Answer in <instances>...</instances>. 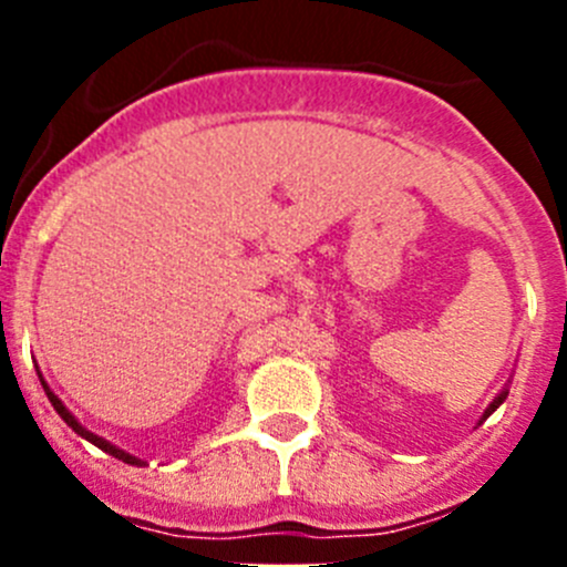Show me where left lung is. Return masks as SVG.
I'll use <instances>...</instances> for the list:
<instances>
[{"mask_svg": "<svg viewBox=\"0 0 567 567\" xmlns=\"http://www.w3.org/2000/svg\"><path fill=\"white\" fill-rule=\"evenodd\" d=\"M507 392H511V390H507V386H505V390H502L499 394H496V398H494V403H491V405H488V409H485V411H483V416H480V422H477V425H483V422H485V420H488V416H491V414H494V411H496V409H499V405H502V403H505V400H507Z\"/></svg>", "mask_w": 567, "mask_h": 567, "instance_id": "obj_1", "label": "left lung"}]
</instances>
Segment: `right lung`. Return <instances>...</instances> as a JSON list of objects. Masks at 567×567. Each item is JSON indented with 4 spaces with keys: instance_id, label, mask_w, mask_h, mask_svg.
Wrapping results in <instances>:
<instances>
[{
    "instance_id": "add662e5",
    "label": "right lung",
    "mask_w": 567,
    "mask_h": 567,
    "mask_svg": "<svg viewBox=\"0 0 567 567\" xmlns=\"http://www.w3.org/2000/svg\"><path fill=\"white\" fill-rule=\"evenodd\" d=\"M38 379H40V384H43V392H45V398L51 400V405H54V411H56V414H60L62 420L68 422V427H73V433H79V436H82V439H87L90 444H95V447H99V450H104V453L112 455V458H117V461H123V463H131V466H145V461H142V458H136V455H131V453H125V450L114 447L112 442H106V439L95 436L93 431H87V427H84L82 422H79L76 416H73L71 411L65 409V403H62V400L56 398V394L49 390V384H45V381H43V375H40V370H38Z\"/></svg>"
}]
</instances>
